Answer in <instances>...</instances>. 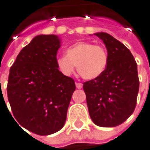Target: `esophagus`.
Returning <instances> with one entry per match:
<instances>
[{"label": "esophagus", "instance_id": "34e87169", "mask_svg": "<svg viewBox=\"0 0 150 150\" xmlns=\"http://www.w3.org/2000/svg\"><path fill=\"white\" fill-rule=\"evenodd\" d=\"M76 87H77V89H81L82 87V84L80 83V82H76Z\"/></svg>", "mask_w": 150, "mask_h": 150}]
</instances>
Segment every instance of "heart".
I'll use <instances>...</instances> for the list:
<instances>
[{"instance_id":"heart-1","label":"heart","mask_w":150,"mask_h":150,"mask_svg":"<svg viewBox=\"0 0 150 150\" xmlns=\"http://www.w3.org/2000/svg\"><path fill=\"white\" fill-rule=\"evenodd\" d=\"M109 57L107 50L92 42L78 41L66 49V55L59 56L56 63L59 72L71 76L77 69L86 80H94L105 73Z\"/></svg>"}]
</instances>
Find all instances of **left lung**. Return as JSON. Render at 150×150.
<instances>
[{
    "label": "left lung",
    "instance_id": "obj_1",
    "mask_svg": "<svg viewBox=\"0 0 150 150\" xmlns=\"http://www.w3.org/2000/svg\"><path fill=\"white\" fill-rule=\"evenodd\" d=\"M105 44L109 61L105 73L83 83L89 115L101 127L122 124L134 112L139 92L137 63L122 43L107 33L94 34Z\"/></svg>",
    "mask_w": 150,
    "mask_h": 150
}]
</instances>
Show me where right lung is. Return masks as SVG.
Wrapping results in <instances>:
<instances>
[{"label": "right lung", "mask_w": 150, "mask_h": 150, "mask_svg": "<svg viewBox=\"0 0 150 150\" xmlns=\"http://www.w3.org/2000/svg\"><path fill=\"white\" fill-rule=\"evenodd\" d=\"M60 46L57 35H37L22 49L10 69L7 96L13 115L36 134L49 135L63 128L76 89L73 78L57 67Z\"/></svg>", "instance_id": "add662e5"}]
</instances>
